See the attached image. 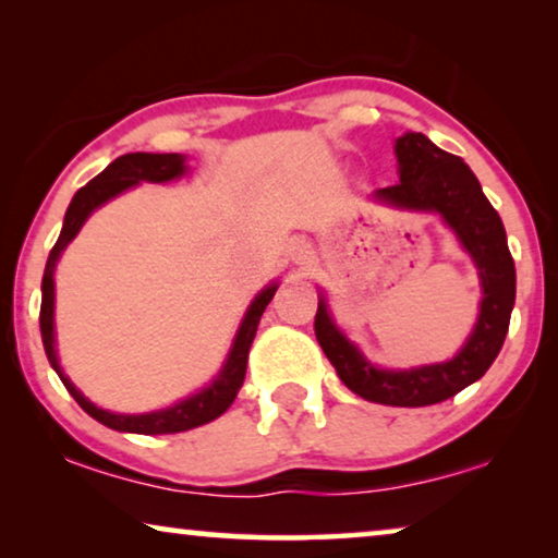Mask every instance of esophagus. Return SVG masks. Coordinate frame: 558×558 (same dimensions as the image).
<instances>
[{
    "label": "esophagus",
    "mask_w": 558,
    "mask_h": 558,
    "mask_svg": "<svg viewBox=\"0 0 558 558\" xmlns=\"http://www.w3.org/2000/svg\"><path fill=\"white\" fill-rule=\"evenodd\" d=\"M294 254H296V258H300V262H302V258L307 256V246H304V243H296V246H294Z\"/></svg>",
    "instance_id": "1"
}]
</instances>
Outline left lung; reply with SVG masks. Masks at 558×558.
<instances>
[{"label":"left lung","mask_w":558,"mask_h":558,"mask_svg":"<svg viewBox=\"0 0 558 558\" xmlns=\"http://www.w3.org/2000/svg\"><path fill=\"white\" fill-rule=\"evenodd\" d=\"M396 159L399 182L376 190L373 201L401 210L439 213L452 228L475 262L483 284L475 330L452 361L407 371H386L365 361L361 350L332 323L325 296H319L317 304L315 335L342 384L361 399L386 407H432L483 378L498 357L515 304V266L498 210L460 157L439 149L424 134L409 132L396 140Z\"/></svg>","instance_id":"8db88e82"}]
</instances>
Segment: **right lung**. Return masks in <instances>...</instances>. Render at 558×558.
<instances>
[{
    "label": "right lung",
    "mask_w": 558,
    "mask_h": 558,
    "mask_svg": "<svg viewBox=\"0 0 558 558\" xmlns=\"http://www.w3.org/2000/svg\"><path fill=\"white\" fill-rule=\"evenodd\" d=\"M185 170L187 165L182 155L132 151V155L117 157L101 174H96L86 187H81L78 193L73 195V201L65 210L63 231H60L56 246H52L48 256V264H45L43 304H40V332H43L45 353H48V361L52 368H56L60 380H63L68 393L78 401V407L86 411V414L94 416L96 422H101L104 426H109V429H117V432L174 434V432L195 429V426L208 424L213 418L223 414V411L233 403L239 388L243 386V378H246L248 350H251V342H254L258 319H262L266 304L271 302L274 292H277V284H271L262 289V292L256 294V300L251 302L246 317H243L239 332H235L233 348L226 357V365L220 368L218 376L213 378V384L205 386L203 391H197L195 396H190V399L174 403L170 409L149 411V414H113V411L98 409L96 403H90L86 396L71 384V378L65 376L58 363L56 323H52V315H56V281H52V274H56V264L60 254H63L68 243L78 235L81 226L86 223V218L98 208V205H104L106 201H111V197H117L129 187L140 185V182H170L174 178H182Z\"/></svg>",
    "instance_id": "1"
}]
</instances>
